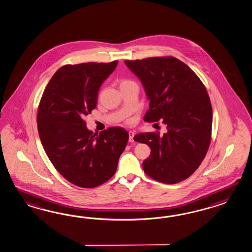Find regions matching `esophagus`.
Listing matches in <instances>:
<instances>
[{
    "mask_svg": "<svg viewBox=\"0 0 252 252\" xmlns=\"http://www.w3.org/2000/svg\"><path fill=\"white\" fill-rule=\"evenodd\" d=\"M128 134H129V139H128V141L132 143V142H134V136H135V134H134L133 131H129Z\"/></svg>",
    "mask_w": 252,
    "mask_h": 252,
    "instance_id": "esophagus-1",
    "label": "esophagus"
}]
</instances>
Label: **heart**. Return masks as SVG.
Returning a JSON list of instances; mask_svg holds the SVG:
<instances>
[{"label":"heart","instance_id":"obj_1","mask_svg":"<svg viewBox=\"0 0 252 252\" xmlns=\"http://www.w3.org/2000/svg\"><path fill=\"white\" fill-rule=\"evenodd\" d=\"M132 83H134V82H132L130 80H123L122 82H121V85H126V84H132Z\"/></svg>","mask_w":252,"mask_h":252}]
</instances>
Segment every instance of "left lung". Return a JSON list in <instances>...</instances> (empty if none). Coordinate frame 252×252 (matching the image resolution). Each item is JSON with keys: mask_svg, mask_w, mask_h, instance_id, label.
I'll list each match as a JSON object with an SVG mask.
<instances>
[{"mask_svg": "<svg viewBox=\"0 0 252 252\" xmlns=\"http://www.w3.org/2000/svg\"><path fill=\"white\" fill-rule=\"evenodd\" d=\"M125 63L150 101L144 120H162L167 126L163 136L152 132L134 136L151 150L144 171L163 184L180 183L197 170L211 141L213 112L206 89L197 75L173 57Z\"/></svg>", "mask_w": 252, "mask_h": 252, "instance_id": "left-lung-1", "label": "left lung"}]
</instances>
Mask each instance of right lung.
I'll use <instances>...</instances> for the list:
<instances>
[{"mask_svg": "<svg viewBox=\"0 0 252 252\" xmlns=\"http://www.w3.org/2000/svg\"><path fill=\"white\" fill-rule=\"evenodd\" d=\"M117 64L116 61L63 66L41 98L36 116L41 143L57 170L79 187L93 188L108 181L128 141L129 135L122 127L97 134L84 121Z\"/></svg>", "mask_w": 252, "mask_h": 252, "instance_id": "1", "label": "right lung"}]
</instances>
